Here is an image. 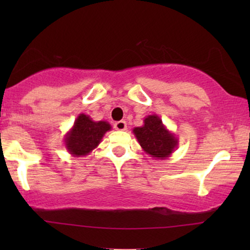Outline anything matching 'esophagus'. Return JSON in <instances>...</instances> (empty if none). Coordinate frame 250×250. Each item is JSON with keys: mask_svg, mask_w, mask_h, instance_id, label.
<instances>
[{"mask_svg": "<svg viewBox=\"0 0 250 250\" xmlns=\"http://www.w3.org/2000/svg\"><path fill=\"white\" fill-rule=\"evenodd\" d=\"M126 127H127V125H126L125 121H119L115 123V128L117 131H125Z\"/></svg>", "mask_w": 250, "mask_h": 250, "instance_id": "34e87169", "label": "esophagus"}]
</instances>
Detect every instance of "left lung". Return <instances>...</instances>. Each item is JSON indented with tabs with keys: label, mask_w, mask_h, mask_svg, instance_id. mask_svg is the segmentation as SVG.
I'll return each mask as SVG.
<instances>
[{
	"label": "left lung",
	"mask_w": 250,
	"mask_h": 250,
	"mask_svg": "<svg viewBox=\"0 0 250 250\" xmlns=\"http://www.w3.org/2000/svg\"><path fill=\"white\" fill-rule=\"evenodd\" d=\"M133 134L143 151L155 159H167L177 149L179 139L163 124L159 116L149 115L143 125L133 128Z\"/></svg>",
	"instance_id": "left-lung-1"
}]
</instances>
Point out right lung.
I'll return each mask as SVG.
<instances>
[{
  "label": "right lung",
  "mask_w": 250,
  "mask_h": 250,
  "mask_svg": "<svg viewBox=\"0 0 250 250\" xmlns=\"http://www.w3.org/2000/svg\"><path fill=\"white\" fill-rule=\"evenodd\" d=\"M110 129L111 125L108 122H94L88 115L80 114L73 127L64 134V146L73 157L87 156L100 145L102 138Z\"/></svg>",
  "instance_id": "1"
}]
</instances>
